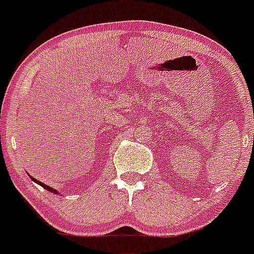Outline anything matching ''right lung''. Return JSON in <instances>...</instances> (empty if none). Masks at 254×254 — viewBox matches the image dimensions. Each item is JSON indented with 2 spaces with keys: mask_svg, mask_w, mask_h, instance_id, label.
<instances>
[{
  "mask_svg": "<svg viewBox=\"0 0 254 254\" xmlns=\"http://www.w3.org/2000/svg\"><path fill=\"white\" fill-rule=\"evenodd\" d=\"M31 179H33V181H34L35 183H38V185H39V186H42V187H43V188H46L47 190H49V192H53V193H58L57 190H53V188H51V187H49V186L44 185V183H42V182L37 181V179H34V178H31Z\"/></svg>",
  "mask_w": 254,
  "mask_h": 254,
  "instance_id": "right-lung-1",
  "label": "right lung"
}]
</instances>
